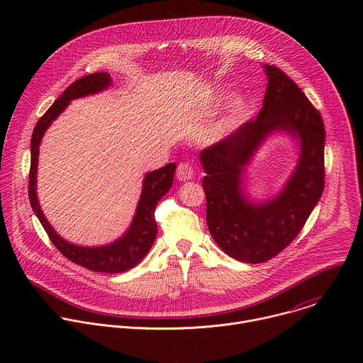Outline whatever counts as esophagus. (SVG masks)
<instances>
[{
  "label": "esophagus",
  "instance_id": "34e87169",
  "mask_svg": "<svg viewBox=\"0 0 363 363\" xmlns=\"http://www.w3.org/2000/svg\"><path fill=\"white\" fill-rule=\"evenodd\" d=\"M195 175V169L192 168V165L184 162V164H179L178 168H177V178L181 181V182H185V181H189L192 179Z\"/></svg>",
  "mask_w": 363,
  "mask_h": 363
}]
</instances>
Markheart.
<instances>
[{"label":"heart","mask_w":363,"mask_h":363,"mask_svg":"<svg viewBox=\"0 0 363 363\" xmlns=\"http://www.w3.org/2000/svg\"><path fill=\"white\" fill-rule=\"evenodd\" d=\"M217 99H220V96H217ZM245 108H247V105H245V100L242 96L231 97L223 116L216 123V126L210 130V139L211 140L218 139L223 135H225L228 130L235 128L240 123V121L242 119V116L245 113Z\"/></svg>","instance_id":"b5f03b06"}]
</instances>
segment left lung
<instances>
[{
	"label": "left lung",
	"instance_id": "1",
	"mask_svg": "<svg viewBox=\"0 0 363 363\" xmlns=\"http://www.w3.org/2000/svg\"><path fill=\"white\" fill-rule=\"evenodd\" d=\"M263 69L269 82L257 119L199 153L211 237L225 254L250 264L270 260L297 237L325 186L326 135L320 113L280 69ZM276 133L295 139L299 160L276 196L255 200L245 188L246 171Z\"/></svg>",
	"mask_w": 363,
	"mask_h": 363
}]
</instances>
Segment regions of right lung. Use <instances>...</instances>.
Wrapping results in <instances>:
<instances>
[{
	"label": "right lung",
	"mask_w": 363,
	"mask_h": 363,
	"mask_svg": "<svg viewBox=\"0 0 363 363\" xmlns=\"http://www.w3.org/2000/svg\"><path fill=\"white\" fill-rule=\"evenodd\" d=\"M111 86L112 79L109 73H94L84 76L70 84L63 91V94L51 105V108L40 118L31 136L28 196L33 211L44 227L51 242L70 262L91 272L123 273L133 269L142 260L150 250L155 238H157L158 225L157 221H155V208H157L160 199L172 186L174 174L177 169V165L174 162L157 171H150L145 175L142 184V194L138 201L136 211L129 228L118 240L105 245H77L60 237L59 233L51 227V224L44 217L37 198V165L40 152L38 147L45 130L53 123V121H56L66 111L72 100L100 93L109 89Z\"/></svg>",
	"instance_id": "add662e5"
}]
</instances>
